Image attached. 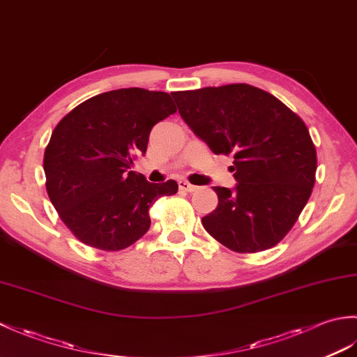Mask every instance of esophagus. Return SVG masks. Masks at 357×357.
<instances>
[{
    "instance_id": "obj_1",
    "label": "esophagus",
    "mask_w": 357,
    "mask_h": 357,
    "mask_svg": "<svg viewBox=\"0 0 357 357\" xmlns=\"http://www.w3.org/2000/svg\"><path fill=\"white\" fill-rule=\"evenodd\" d=\"M178 185H179V190L188 192V193H192V192L196 190V188H198L196 185H193V184H190V183H187V181H179Z\"/></svg>"
}]
</instances>
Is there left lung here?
I'll list each match as a JSON object with an SVG mask.
<instances>
[{
    "mask_svg": "<svg viewBox=\"0 0 357 357\" xmlns=\"http://www.w3.org/2000/svg\"><path fill=\"white\" fill-rule=\"evenodd\" d=\"M184 123L215 155L233 153L236 187H215L218 207L202 218L233 252L275 247L312 195L316 149L308 128L284 102L248 84L173 92Z\"/></svg>",
    "mask_w": 357,
    "mask_h": 357,
    "instance_id": "1",
    "label": "left lung"
}]
</instances>
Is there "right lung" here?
Segmentation results:
<instances>
[{
    "label": "right lung",
    "instance_id": "obj_1",
    "mask_svg": "<svg viewBox=\"0 0 357 357\" xmlns=\"http://www.w3.org/2000/svg\"><path fill=\"white\" fill-rule=\"evenodd\" d=\"M169 93L118 89L81 102L59 121L44 151L45 188L59 218L84 244L118 252L150 229L149 208L178 192L132 170L150 130L173 115Z\"/></svg>",
    "mask_w": 357,
    "mask_h": 357
}]
</instances>
